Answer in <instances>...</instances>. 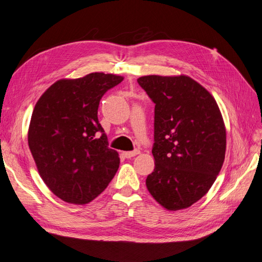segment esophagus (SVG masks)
<instances>
[{
	"instance_id": "obj_1",
	"label": "esophagus",
	"mask_w": 262,
	"mask_h": 262,
	"mask_svg": "<svg viewBox=\"0 0 262 262\" xmlns=\"http://www.w3.org/2000/svg\"><path fill=\"white\" fill-rule=\"evenodd\" d=\"M140 153V150H135V151H127V152H124V157L125 158H127V159H130V158H132V157H135V156H138Z\"/></svg>"
}]
</instances>
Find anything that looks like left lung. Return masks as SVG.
<instances>
[{"label": "left lung", "mask_w": 262, "mask_h": 262, "mask_svg": "<svg viewBox=\"0 0 262 262\" xmlns=\"http://www.w3.org/2000/svg\"><path fill=\"white\" fill-rule=\"evenodd\" d=\"M138 83L156 103L155 170L150 194L169 211L205 195L226 156V125L212 94L188 75H144Z\"/></svg>", "instance_id": "1"}]
</instances>
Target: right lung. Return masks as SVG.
<instances>
[{
  "label": "right lung",
  "mask_w": 262,
  "mask_h": 262,
  "mask_svg": "<svg viewBox=\"0 0 262 262\" xmlns=\"http://www.w3.org/2000/svg\"><path fill=\"white\" fill-rule=\"evenodd\" d=\"M123 76L94 72L54 82L37 100L28 131L29 148L48 188L72 205H86L117 173L119 153L99 123L101 98Z\"/></svg>",
  "instance_id": "1"
}]
</instances>
